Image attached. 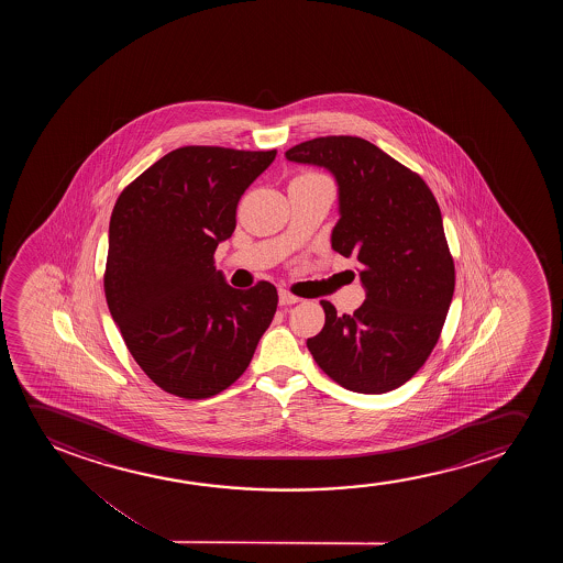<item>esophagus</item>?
Here are the masks:
<instances>
[{
  "mask_svg": "<svg viewBox=\"0 0 563 563\" xmlns=\"http://www.w3.org/2000/svg\"><path fill=\"white\" fill-rule=\"evenodd\" d=\"M298 301H300V298H296L294 294L288 292L285 288L278 290V303L280 306H292V303H298Z\"/></svg>",
  "mask_w": 563,
  "mask_h": 563,
  "instance_id": "1",
  "label": "esophagus"
}]
</instances>
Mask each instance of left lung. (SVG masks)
Listing matches in <instances>:
<instances>
[{
    "mask_svg": "<svg viewBox=\"0 0 563 563\" xmlns=\"http://www.w3.org/2000/svg\"><path fill=\"white\" fill-rule=\"evenodd\" d=\"M288 162L329 170L339 186L331 246L354 257L365 301L336 316L308 347L317 365L352 393L385 394L427 362L454 296V260L423 178L357 136H324L286 152Z\"/></svg>",
    "mask_w": 563,
    "mask_h": 563,
    "instance_id": "1",
    "label": "left lung"
}]
</instances>
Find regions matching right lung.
<instances>
[{
  "label": "right lung",
  "instance_id": "add662e5",
  "mask_svg": "<svg viewBox=\"0 0 563 563\" xmlns=\"http://www.w3.org/2000/svg\"><path fill=\"white\" fill-rule=\"evenodd\" d=\"M277 155L186 146L163 155L117 200L103 288L124 344L165 393L201 400L247 369L277 311V288H232L213 265L236 206Z\"/></svg>",
  "mask_w": 563,
  "mask_h": 563
}]
</instances>
